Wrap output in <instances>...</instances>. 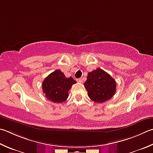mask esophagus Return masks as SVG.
Instances as JSON below:
<instances>
[{"label": "esophagus", "instance_id": "esophagus-1", "mask_svg": "<svg viewBox=\"0 0 153 153\" xmlns=\"http://www.w3.org/2000/svg\"><path fill=\"white\" fill-rule=\"evenodd\" d=\"M77 81L79 82V83H82L83 82V79L82 78H78V79H77Z\"/></svg>", "mask_w": 153, "mask_h": 153}]
</instances>
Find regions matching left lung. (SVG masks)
<instances>
[{
    "label": "left lung",
    "mask_w": 153,
    "mask_h": 153,
    "mask_svg": "<svg viewBox=\"0 0 153 153\" xmlns=\"http://www.w3.org/2000/svg\"><path fill=\"white\" fill-rule=\"evenodd\" d=\"M84 86L91 100L102 103L114 95L116 83L107 72L97 68L96 70L89 72Z\"/></svg>",
    "instance_id": "left-lung-1"
}]
</instances>
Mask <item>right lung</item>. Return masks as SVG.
Here are the masks:
<instances>
[{"label":"right lung","instance_id":"right-lung-1","mask_svg":"<svg viewBox=\"0 0 153 153\" xmlns=\"http://www.w3.org/2000/svg\"><path fill=\"white\" fill-rule=\"evenodd\" d=\"M76 81L71 77H66L59 69L55 70L44 79L42 89L45 97L55 103H62L68 98V91Z\"/></svg>","mask_w":153,"mask_h":153}]
</instances>
